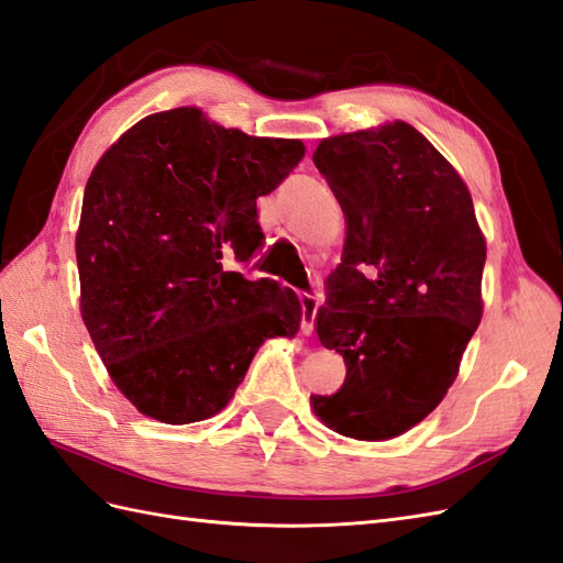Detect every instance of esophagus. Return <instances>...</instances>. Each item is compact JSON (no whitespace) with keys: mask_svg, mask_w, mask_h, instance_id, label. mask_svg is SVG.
<instances>
[{"mask_svg":"<svg viewBox=\"0 0 563 563\" xmlns=\"http://www.w3.org/2000/svg\"><path fill=\"white\" fill-rule=\"evenodd\" d=\"M299 305H301V333L311 335L313 333V321H316V309H319V295L299 290Z\"/></svg>","mask_w":563,"mask_h":563,"instance_id":"obj_1","label":"esophagus"}]
</instances>
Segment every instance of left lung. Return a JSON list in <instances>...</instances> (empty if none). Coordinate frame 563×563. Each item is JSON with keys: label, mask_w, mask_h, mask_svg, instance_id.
Returning a JSON list of instances; mask_svg holds the SVG:
<instances>
[{"label": "left lung", "mask_w": 563, "mask_h": 563, "mask_svg": "<svg viewBox=\"0 0 563 563\" xmlns=\"http://www.w3.org/2000/svg\"><path fill=\"white\" fill-rule=\"evenodd\" d=\"M313 164L347 223L316 311L347 376L311 407L340 435L397 438L440 405L481 323L485 238L468 187L409 123L328 137Z\"/></svg>", "instance_id": "left-lung-1"}]
</instances>
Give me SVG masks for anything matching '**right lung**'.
Instances as JSON below:
<instances>
[{
    "label": "right lung",
    "instance_id": "right-lung-1",
    "mask_svg": "<svg viewBox=\"0 0 563 563\" xmlns=\"http://www.w3.org/2000/svg\"><path fill=\"white\" fill-rule=\"evenodd\" d=\"M305 156L180 107L133 125L85 185L80 313L111 380L170 426L219 413L268 338H292L290 287L244 278L264 247L256 197Z\"/></svg>",
    "mask_w": 563,
    "mask_h": 563
}]
</instances>
